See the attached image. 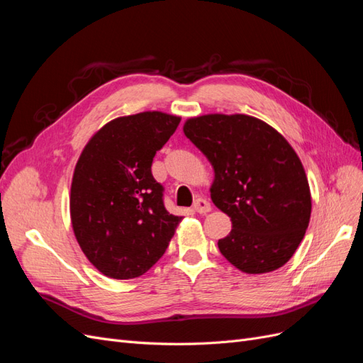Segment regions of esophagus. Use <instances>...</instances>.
<instances>
[{
    "label": "esophagus",
    "mask_w": 363,
    "mask_h": 363,
    "mask_svg": "<svg viewBox=\"0 0 363 363\" xmlns=\"http://www.w3.org/2000/svg\"><path fill=\"white\" fill-rule=\"evenodd\" d=\"M192 208L196 213H207L211 211V203H208L206 199H196Z\"/></svg>",
    "instance_id": "1"
}]
</instances>
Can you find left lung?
<instances>
[{"label":"left lung","instance_id":"1","mask_svg":"<svg viewBox=\"0 0 363 363\" xmlns=\"http://www.w3.org/2000/svg\"><path fill=\"white\" fill-rule=\"evenodd\" d=\"M183 131L212 163V201L232 218V232L218 240L221 255L248 274L283 267L312 211L304 168L288 140L248 115L192 118Z\"/></svg>","mask_w":363,"mask_h":363}]
</instances>
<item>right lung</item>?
Returning <instances> with one entry per match:
<instances>
[{
  "label": "right lung",
  "mask_w": 363,
  "mask_h": 363,
  "mask_svg": "<svg viewBox=\"0 0 363 363\" xmlns=\"http://www.w3.org/2000/svg\"><path fill=\"white\" fill-rule=\"evenodd\" d=\"M179 124V116L162 112L116 118L94 135L77 162L72 228L86 257L107 277L142 276L169 245L182 218L164 208L151 164Z\"/></svg>",
  "instance_id": "1"
}]
</instances>
